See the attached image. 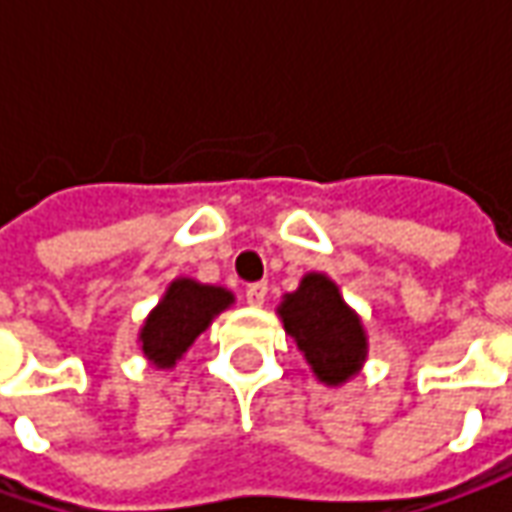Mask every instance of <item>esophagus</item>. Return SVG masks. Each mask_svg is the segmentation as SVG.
<instances>
[{"instance_id":"esophagus-1","label":"esophagus","mask_w":512,"mask_h":512,"mask_svg":"<svg viewBox=\"0 0 512 512\" xmlns=\"http://www.w3.org/2000/svg\"><path fill=\"white\" fill-rule=\"evenodd\" d=\"M245 299H247V305H253V307L265 305V299H267V282H253V285H247Z\"/></svg>"}]
</instances>
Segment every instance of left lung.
I'll list each match as a JSON object with an SVG mask.
<instances>
[{
	"instance_id": "left-lung-1",
	"label": "left lung",
	"mask_w": 512,
	"mask_h": 512,
	"mask_svg": "<svg viewBox=\"0 0 512 512\" xmlns=\"http://www.w3.org/2000/svg\"><path fill=\"white\" fill-rule=\"evenodd\" d=\"M285 330L296 339L313 373L327 384H342L356 376L364 362L362 322L344 305L339 287L322 273H307L296 293L282 305Z\"/></svg>"
}]
</instances>
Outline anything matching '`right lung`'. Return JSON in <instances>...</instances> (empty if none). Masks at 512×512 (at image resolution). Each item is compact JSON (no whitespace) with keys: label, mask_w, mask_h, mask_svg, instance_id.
Listing matches in <instances>:
<instances>
[{"label":"right lung","mask_w":512,"mask_h":512,"mask_svg":"<svg viewBox=\"0 0 512 512\" xmlns=\"http://www.w3.org/2000/svg\"><path fill=\"white\" fill-rule=\"evenodd\" d=\"M233 296L225 287L199 285L193 279H176L165 299L142 327V350L156 367H173L193 339L210 325V319L225 310Z\"/></svg>","instance_id":"obj_1"}]
</instances>
